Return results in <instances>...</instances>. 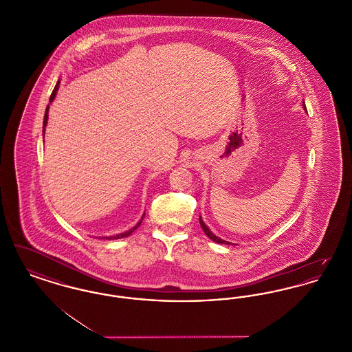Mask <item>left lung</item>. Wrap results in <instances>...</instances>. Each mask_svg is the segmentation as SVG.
Here are the masks:
<instances>
[{"instance_id":"8db88e82","label":"left lung","mask_w":352,"mask_h":352,"mask_svg":"<svg viewBox=\"0 0 352 352\" xmlns=\"http://www.w3.org/2000/svg\"><path fill=\"white\" fill-rule=\"evenodd\" d=\"M303 109L306 111V107H305V101H303ZM199 223H201V228H203V231H204V234H207L212 241H215V243H219V244H230L231 245V243L230 241H226V240H223V239H220L218 237L217 234H212V231L206 226V223L203 221V219L201 217H199Z\"/></svg>"}]
</instances>
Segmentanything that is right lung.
Segmentation results:
<instances>
[{
	"instance_id": "right-lung-1",
	"label": "right lung",
	"mask_w": 352,
	"mask_h": 352,
	"mask_svg": "<svg viewBox=\"0 0 352 352\" xmlns=\"http://www.w3.org/2000/svg\"><path fill=\"white\" fill-rule=\"evenodd\" d=\"M59 84H60V80H58L56 82V85H55V88H54V91H52V94H51L50 96V104L55 99V96H56V94H58V89H59ZM49 109H50V105H47V108H46V112H45V118H43V137H45V132H46V126H47V120H49ZM145 217V214L142 215V218L140 219V221L132 227L131 230H128V231H125V232H122V234H112V236H102L100 239H104V240H118V239H122V237H128L129 234H133L134 231L140 227V224H141V221H142V219Z\"/></svg>"
}]
</instances>
